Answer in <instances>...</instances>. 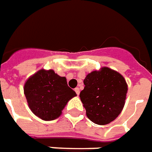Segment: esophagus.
I'll list each match as a JSON object with an SVG mask.
<instances>
[{
    "label": "esophagus",
    "instance_id": "1",
    "mask_svg": "<svg viewBox=\"0 0 152 152\" xmlns=\"http://www.w3.org/2000/svg\"><path fill=\"white\" fill-rule=\"evenodd\" d=\"M75 91H76V93L77 95H79L80 94V89L78 88V87H76V89H75Z\"/></svg>",
    "mask_w": 152,
    "mask_h": 152
}]
</instances>
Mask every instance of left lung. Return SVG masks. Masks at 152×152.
<instances>
[{
	"label": "left lung",
	"instance_id": "1",
	"mask_svg": "<svg viewBox=\"0 0 152 152\" xmlns=\"http://www.w3.org/2000/svg\"><path fill=\"white\" fill-rule=\"evenodd\" d=\"M80 98L86 116L98 125H106L118 116L124 109L128 84L120 73L107 66L89 73L84 80Z\"/></svg>",
	"mask_w": 152,
	"mask_h": 152
}]
</instances>
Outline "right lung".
<instances>
[{
    "instance_id": "obj_1",
    "label": "right lung",
    "mask_w": 152,
    "mask_h": 152,
    "mask_svg": "<svg viewBox=\"0 0 152 152\" xmlns=\"http://www.w3.org/2000/svg\"><path fill=\"white\" fill-rule=\"evenodd\" d=\"M24 93L33 113L44 121L59 118L67 102L76 95L65 76H58L52 69H41L29 76Z\"/></svg>"
}]
</instances>
